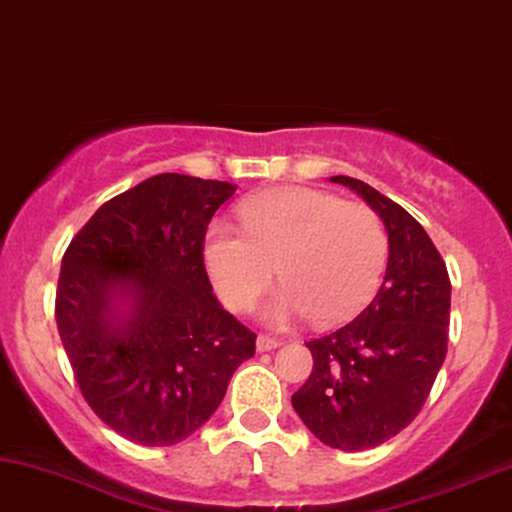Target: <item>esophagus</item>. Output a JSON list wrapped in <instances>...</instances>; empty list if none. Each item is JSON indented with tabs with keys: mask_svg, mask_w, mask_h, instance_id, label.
<instances>
[{
	"mask_svg": "<svg viewBox=\"0 0 512 512\" xmlns=\"http://www.w3.org/2000/svg\"><path fill=\"white\" fill-rule=\"evenodd\" d=\"M278 346H281V342H278V339H274V337H264V335L257 337V351H260V353L274 351V349H278Z\"/></svg>",
	"mask_w": 512,
	"mask_h": 512,
	"instance_id": "obj_1",
	"label": "esophagus"
}]
</instances>
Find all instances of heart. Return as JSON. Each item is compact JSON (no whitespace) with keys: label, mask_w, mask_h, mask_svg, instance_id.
Here are the masks:
<instances>
[{"label":"heart","mask_w":512,"mask_h":512,"mask_svg":"<svg viewBox=\"0 0 512 512\" xmlns=\"http://www.w3.org/2000/svg\"><path fill=\"white\" fill-rule=\"evenodd\" d=\"M241 227L213 222L203 262L224 304L243 311L267 288L274 271L283 285L264 304L269 325L311 316L337 325L363 309L386 269L384 222L363 203L311 187H276L238 206Z\"/></svg>","instance_id":"b5f03b06"}]
</instances>
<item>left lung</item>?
I'll list each match as a JSON object with an SVG mask.
<instances>
[{
    "label": "left lung",
    "mask_w": 512,
    "mask_h": 512,
    "mask_svg": "<svg viewBox=\"0 0 512 512\" xmlns=\"http://www.w3.org/2000/svg\"><path fill=\"white\" fill-rule=\"evenodd\" d=\"M332 182L356 192L388 234L384 283L358 318L309 346L313 370L292 395L304 426L342 452L377 447L412 424L447 356V267L424 227L356 177Z\"/></svg>",
    "instance_id": "left-lung-1"
}]
</instances>
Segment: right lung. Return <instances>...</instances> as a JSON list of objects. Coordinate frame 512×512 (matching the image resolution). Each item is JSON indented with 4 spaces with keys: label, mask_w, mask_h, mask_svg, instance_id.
Here are the masks:
<instances>
[{
    "label": "right lung",
    "mask_w": 512,
    "mask_h": 512,
    "mask_svg": "<svg viewBox=\"0 0 512 512\" xmlns=\"http://www.w3.org/2000/svg\"><path fill=\"white\" fill-rule=\"evenodd\" d=\"M236 185L163 173L95 210L60 264L56 323L91 410L168 447L206 424L255 335L217 302L203 238Z\"/></svg>",
    "instance_id": "add662e5"
}]
</instances>
